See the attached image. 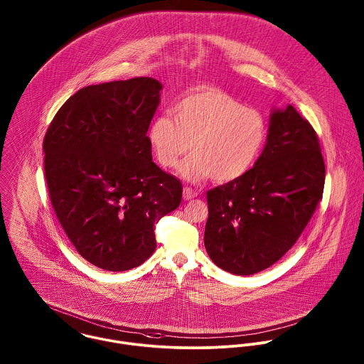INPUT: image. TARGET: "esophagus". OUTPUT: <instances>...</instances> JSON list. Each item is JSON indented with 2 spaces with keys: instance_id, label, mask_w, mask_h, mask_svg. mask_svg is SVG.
Here are the masks:
<instances>
[{
  "instance_id": "1",
  "label": "esophagus",
  "mask_w": 364,
  "mask_h": 364,
  "mask_svg": "<svg viewBox=\"0 0 364 364\" xmlns=\"http://www.w3.org/2000/svg\"><path fill=\"white\" fill-rule=\"evenodd\" d=\"M198 195H199V192L195 191V189H192V188H189V186H185L183 191H182V198H183V200H191V199L196 198Z\"/></svg>"
}]
</instances>
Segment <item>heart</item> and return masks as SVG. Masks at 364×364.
<instances>
[{
    "label": "heart",
    "mask_w": 364,
    "mask_h": 364,
    "mask_svg": "<svg viewBox=\"0 0 364 364\" xmlns=\"http://www.w3.org/2000/svg\"><path fill=\"white\" fill-rule=\"evenodd\" d=\"M172 117L156 116L147 140L162 166H173L191 147L193 154L178 166V175L199 182L213 176L228 183L245 176L266 141V120L231 95L203 90L172 106Z\"/></svg>",
    "instance_id": "1"
}]
</instances>
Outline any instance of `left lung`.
I'll list each match as a JSON object with an SVG mask.
<instances>
[{"mask_svg": "<svg viewBox=\"0 0 364 364\" xmlns=\"http://www.w3.org/2000/svg\"><path fill=\"white\" fill-rule=\"evenodd\" d=\"M323 183L325 164L311 124L291 105L273 107L255 165L241 179L208 192L210 259L238 276L276 263L309 224Z\"/></svg>", "mask_w": 364, "mask_h": 364, "instance_id": "left-lung-1", "label": "left lung"}]
</instances>
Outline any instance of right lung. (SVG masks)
Returning a JSON list of instances; mask_svg holds the SVG:
<instances>
[{"label":"right lung","instance_id":"right-lung-1","mask_svg":"<svg viewBox=\"0 0 364 364\" xmlns=\"http://www.w3.org/2000/svg\"><path fill=\"white\" fill-rule=\"evenodd\" d=\"M162 84L90 85L60 107L43 141L53 208L78 254L123 272L156 251L154 224L181 205V182L153 162L147 129Z\"/></svg>","mask_w":364,"mask_h":364}]
</instances>
